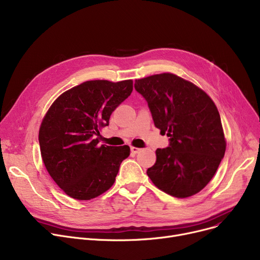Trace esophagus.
I'll list each match as a JSON object with an SVG mask.
<instances>
[{"mask_svg": "<svg viewBox=\"0 0 260 260\" xmlns=\"http://www.w3.org/2000/svg\"><path fill=\"white\" fill-rule=\"evenodd\" d=\"M141 151L140 148H138V147H134V146H131V152L135 155V154H138L139 152Z\"/></svg>", "mask_w": 260, "mask_h": 260, "instance_id": "1", "label": "esophagus"}]
</instances>
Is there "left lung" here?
I'll list each match as a JSON object with an SVG mask.
<instances>
[{"instance_id":"1","label":"left lung","mask_w":260,"mask_h":260,"mask_svg":"<svg viewBox=\"0 0 260 260\" xmlns=\"http://www.w3.org/2000/svg\"><path fill=\"white\" fill-rule=\"evenodd\" d=\"M147 101L155 126L170 137V146L158 148L156 163L146 172L163 192L190 197L214 177L226 142L219 112L210 95L171 73L135 81Z\"/></svg>"}]
</instances>
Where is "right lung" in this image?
I'll use <instances>...</instances> for the list:
<instances>
[{
    "instance_id": "right-lung-1",
    "label": "right lung",
    "mask_w": 260,
    "mask_h": 260,
    "mask_svg": "<svg viewBox=\"0 0 260 260\" xmlns=\"http://www.w3.org/2000/svg\"><path fill=\"white\" fill-rule=\"evenodd\" d=\"M132 91L133 80L86 81L64 91L49 107L39 131L41 156L66 195L90 200L114 184L131 149L99 146V131Z\"/></svg>"
}]
</instances>
